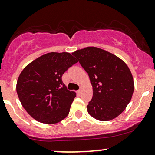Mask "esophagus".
Returning <instances> with one entry per match:
<instances>
[{
  "label": "esophagus",
  "mask_w": 155,
  "mask_h": 155,
  "mask_svg": "<svg viewBox=\"0 0 155 155\" xmlns=\"http://www.w3.org/2000/svg\"><path fill=\"white\" fill-rule=\"evenodd\" d=\"M82 87H79V90H78V93L81 94V93H82Z\"/></svg>",
  "instance_id": "1"
}]
</instances>
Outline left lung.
Masks as SVG:
<instances>
[{"label":"left lung","instance_id":"obj_1","mask_svg":"<svg viewBox=\"0 0 155 155\" xmlns=\"http://www.w3.org/2000/svg\"><path fill=\"white\" fill-rule=\"evenodd\" d=\"M87 72L93 86V97L87 106L91 116L107 121L125 109L134 90L129 68L115 54L97 47H86L73 53Z\"/></svg>","mask_w":155,"mask_h":155}]
</instances>
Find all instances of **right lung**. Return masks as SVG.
I'll return each instance as SVG.
<instances>
[{"label": "right lung", "instance_id": "add662e5", "mask_svg": "<svg viewBox=\"0 0 155 155\" xmlns=\"http://www.w3.org/2000/svg\"><path fill=\"white\" fill-rule=\"evenodd\" d=\"M78 61L68 52H50L30 63L19 75L16 91L22 107L37 121L55 124L66 118L76 94L62 81Z\"/></svg>", "mask_w": 155, "mask_h": 155}]
</instances>
